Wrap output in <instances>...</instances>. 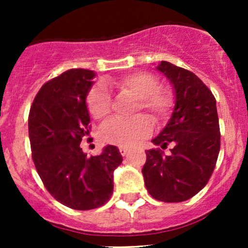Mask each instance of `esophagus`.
<instances>
[{
	"instance_id": "1",
	"label": "esophagus",
	"mask_w": 248,
	"mask_h": 248,
	"mask_svg": "<svg viewBox=\"0 0 248 248\" xmlns=\"http://www.w3.org/2000/svg\"><path fill=\"white\" fill-rule=\"evenodd\" d=\"M129 151H131V150H129L128 147H120V152H121L122 156H127V155L129 154Z\"/></svg>"
}]
</instances>
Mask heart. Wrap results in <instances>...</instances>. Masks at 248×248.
I'll return each mask as SVG.
<instances>
[{"mask_svg":"<svg viewBox=\"0 0 248 248\" xmlns=\"http://www.w3.org/2000/svg\"><path fill=\"white\" fill-rule=\"evenodd\" d=\"M112 85L121 93L138 101L136 111L142 110L154 121L168 119L175 106V93L169 86L159 85V79L149 72H134L117 78ZM87 108L96 120H103L111 110V97L107 86L97 82L87 94ZM151 122L144 115L134 119H110L102 126L99 136L104 142L119 146H133L151 132Z\"/></svg>","mask_w":248,"mask_h":248,"instance_id":"b5f03b06","label":"heart"}]
</instances>
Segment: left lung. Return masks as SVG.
Returning a JSON list of instances; mask_svg holds the SVG:
<instances>
[{
    "mask_svg": "<svg viewBox=\"0 0 248 248\" xmlns=\"http://www.w3.org/2000/svg\"><path fill=\"white\" fill-rule=\"evenodd\" d=\"M175 89V108L166 128L152 142L174 147L146 151L142 167L145 186L152 198L164 202L191 199L209 182L221 147L216 99L193 72L162 61L157 66Z\"/></svg>",
    "mask_w": 248,
    "mask_h": 248,
    "instance_id": "1",
    "label": "left lung"
}]
</instances>
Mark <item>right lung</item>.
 I'll return each instance as SVG.
<instances>
[{
  "mask_svg": "<svg viewBox=\"0 0 248 248\" xmlns=\"http://www.w3.org/2000/svg\"><path fill=\"white\" fill-rule=\"evenodd\" d=\"M94 73L69 69L46 81L30 109L32 159L46 191L74 210H92L109 201L112 172L122 156L114 145L87 157L80 147L91 131L86 96Z\"/></svg>",
  "mask_w": 248,
  "mask_h": 248,
  "instance_id": "add662e5",
  "label": "right lung"
}]
</instances>
